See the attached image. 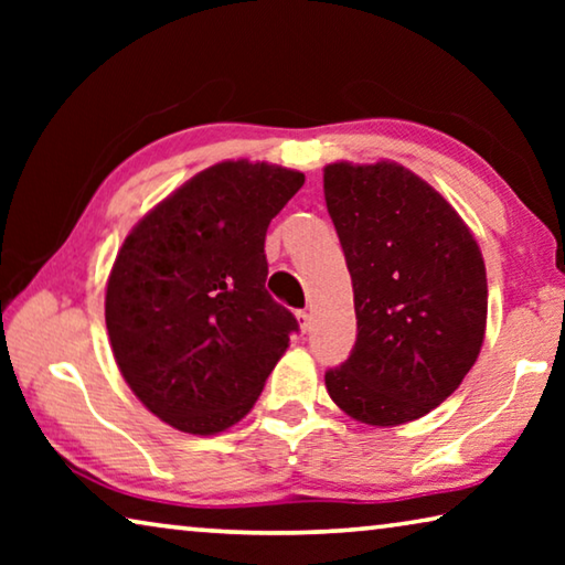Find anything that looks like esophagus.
Listing matches in <instances>:
<instances>
[{
    "label": "esophagus",
    "mask_w": 565,
    "mask_h": 565,
    "mask_svg": "<svg viewBox=\"0 0 565 565\" xmlns=\"http://www.w3.org/2000/svg\"><path fill=\"white\" fill-rule=\"evenodd\" d=\"M296 321H299V329L301 331H309L311 329V313L309 311H296Z\"/></svg>",
    "instance_id": "esophagus-1"
}]
</instances>
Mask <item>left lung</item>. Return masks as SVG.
Here are the masks:
<instances>
[{
  "label": "left lung",
  "mask_w": 565,
  "mask_h": 565,
  "mask_svg": "<svg viewBox=\"0 0 565 565\" xmlns=\"http://www.w3.org/2000/svg\"><path fill=\"white\" fill-rule=\"evenodd\" d=\"M323 196L356 309V343L327 371V391L361 424H408L444 404L481 353V248L456 209L396 161L329 164Z\"/></svg>",
  "instance_id": "obj_1"
}]
</instances>
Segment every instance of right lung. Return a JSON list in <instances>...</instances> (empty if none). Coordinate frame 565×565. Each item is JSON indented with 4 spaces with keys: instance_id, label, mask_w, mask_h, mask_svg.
<instances>
[{
    "instance_id": "right-lung-1",
    "label": "right lung",
    "mask_w": 565,
    "mask_h": 565,
    "mask_svg": "<svg viewBox=\"0 0 565 565\" xmlns=\"http://www.w3.org/2000/svg\"><path fill=\"white\" fill-rule=\"evenodd\" d=\"M303 174L222 161L131 228L104 317L124 381L151 414L212 436L242 420L299 331L266 291L264 238Z\"/></svg>"
}]
</instances>
